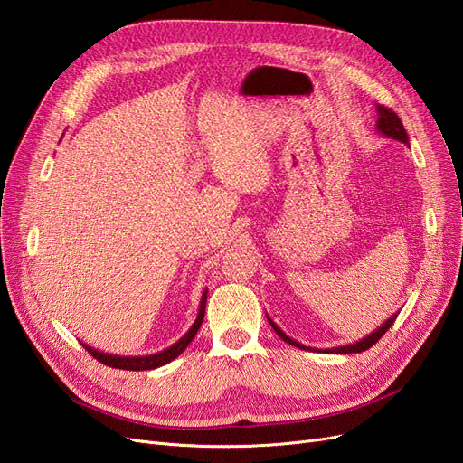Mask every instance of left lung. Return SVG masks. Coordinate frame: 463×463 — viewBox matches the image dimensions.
Here are the masks:
<instances>
[{
  "label": "left lung",
  "mask_w": 463,
  "mask_h": 463,
  "mask_svg": "<svg viewBox=\"0 0 463 463\" xmlns=\"http://www.w3.org/2000/svg\"><path fill=\"white\" fill-rule=\"evenodd\" d=\"M376 111H378L376 129L381 131L383 135H386L388 138H394V141H400V143H403V145H410L408 133H405L403 123H402L400 118L396 116V111H392L390 108H384V106H376ZM396 317H398V315H392V317L384 322V325H381L374 332H371V334L367 335V338H363V340H359V342H355V344H349V345H340V347L326 349V354H328V352H330V354H332V352H334V354H361V352H365V349L373 347L378 340L383 338V335L386 334V330H388L392 325H394ZM269 322H270V326L274 328V332H276L284 342H288V344H291V345H296V347H299V349H309L307 345H303V344H299V342H296V340H291L289 335L284 334L282 330H279L270 318H269Z\"/></svg>",
  "instance_id": "1"
}]
</instances>
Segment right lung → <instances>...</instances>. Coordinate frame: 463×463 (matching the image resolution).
I'll return each mask as SVG.
<instances>
[{"instance_id":"1","label":"right lung","mask_w":463,"mask_h":463,"mask_svg":"<svg viewBox=\"0 0 463 463\" xmlns=\"http://www.w3.org/2000/svg\"><path fill=\"white\" fill-rule=\"evenodd\" d=\"M204 307H206V289L201 298V307H199V315L197 320L193 322V326L187 330V334L181 338L179 342H175L174 345H170L167 349L160 354H154V355H143V357H119V355H109L104 352H98V349L82 344V347L87 349V352L98 359L100 363L108 367H114V369H125V371H150V369H156L165 365V363L174 361L177 355H181L185 352V347L191 344V340L194 338V334L199 332L201 325H203V318H204Z\"/></svg>"}]
</instances>
